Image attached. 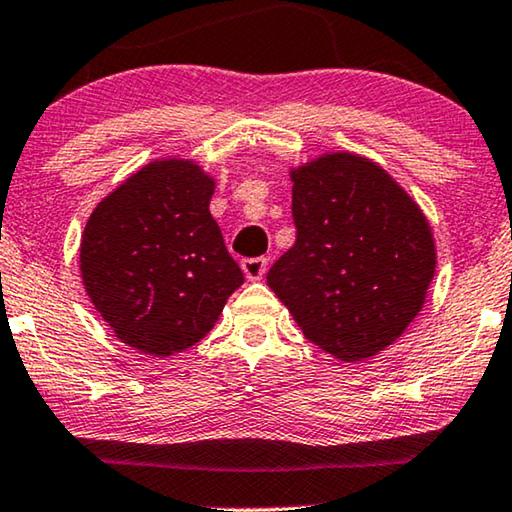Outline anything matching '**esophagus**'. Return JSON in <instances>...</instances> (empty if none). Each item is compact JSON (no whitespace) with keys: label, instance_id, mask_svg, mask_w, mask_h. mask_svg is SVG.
<instances>
[{"label":"esophagus","instance_id":"34e87169","mask_svg":"<svg viewBox=\"0 0 512 512\" xmlns=\"http://www.w3.org/2000/svg\"><path fill=\"white\" fill-rule=\"evenodd\" d=\"M266 259L264 257H253V259H243L241 262V269L246 273L248 280H262L264 273H266Z\"/></svg>","mask_w":512,"mask_h":512}]
</instances>
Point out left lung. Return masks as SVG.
Wrapping results in <instances>:
<instances>
[{"mask_svg":"<svg viewBox=\"0 0 512 512\" xmlns=\"http://www.w3.org/2000/svg\"><path fill=\"white\" fill-rule=\"evenodd\" d=\"M296 243L266 285L305 338L345 363L391 347L437 269L432 227L375 160L329 151L289 167Z\"/></svg>","mask_w":512,"mask_h":512,"instance_id":"8db88e82","label":"left lung"}]
</instances>
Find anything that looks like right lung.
Listing matches in <instances>:
<instances>
[{"instance_id":"1","label":"right lung","mask_w":512,"mask_h":512,"mask_svg":"<svg viewBox=\"0 0 512 512\" xmlns=\"http://www.w3.org/2000/svg\"><path fill=\"white\" fill-rule=\"evenodd\" d=\"M216 179L190 158H156L105 195L80 241L82 285L137 352H186L216 326L243 273L209 211Z\"/></svg>"}]
</instances>
